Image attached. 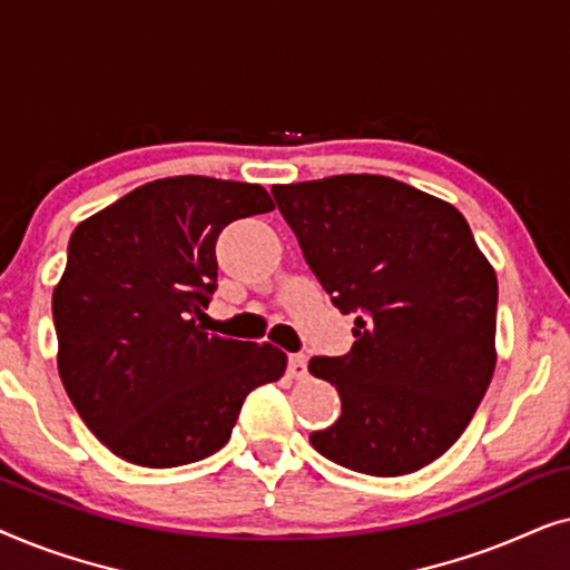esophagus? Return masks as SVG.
<instances>
[{"instance_id": "34e87169", "label": "esophagus", "mask_w": 570, "mask_h": 570, "mask_svg": "<svg viewBox=\"0 0 570 570\" xmlns=\"http://www.w3.org/2000/svg\"><path fill=\"white\" fill-rule=\"evenodd\" d=\"M287 373H291L293 379H306L308 357L303 355V353H291V355H287Z\"/></svg>"}]
</instances>
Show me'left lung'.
Masks as SVG:
<instances>
[{
	"mask_svg": "<svg viewBox=\"0 0 570 570\" xmlns=\"http://www.w3.org/2000/svg\"><path fill=\"white\" fill-rule=\"evenodd\" d=\"M303 259L355 342L308 371L342 415L311 446L353 472L396 478L454 446L495 371L498 279L449 202L386 176L272 189Z\"/></svg>",
	"mask_w": 570,
	"mask_h": 570,
	"instance_id": "left-lung-1",
	"label": "left lung"
}]
</instances>
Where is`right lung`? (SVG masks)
<instances>
[{
	"instance_id": "right-lung-1",
	"label": "right lung",
	"mask_w": 570,
	"mask_h": 570,
	"mask_svg": "<svg viewBox=\"0 0 570 570\" xmlns=\"http://www.w3.org/2000/svg\"><path fill=\"white\" fill-rule=\"evenodd\" d=\"M269 209L259 184L176 176L75 228L51 301L59 376L124 462L166 470L215 454L246 394L285 373L283 350L197 324L217 287V236Z\"/></svg>"
}]
</instances>
